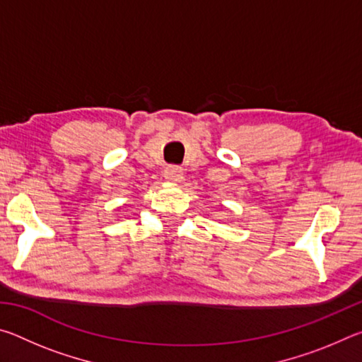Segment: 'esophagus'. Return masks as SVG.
Segmentation results:
<instances>
[{
  "label": "esophagus",
  "instance_id": "obj_1",
  "mask_svg": "<svg viewBox=\"0 0 362 362\" xmlns=\"http://www.w3.org/2000/svg\"><path fill=\"white\" fill-rule=\"evenodd\" d=\"M164 177L169 182H180L183 179V169L180 166H168L164 169Z\"/></svg>",
  "mask_w": 362,
  "mask_h": 362
}]
</instances>
